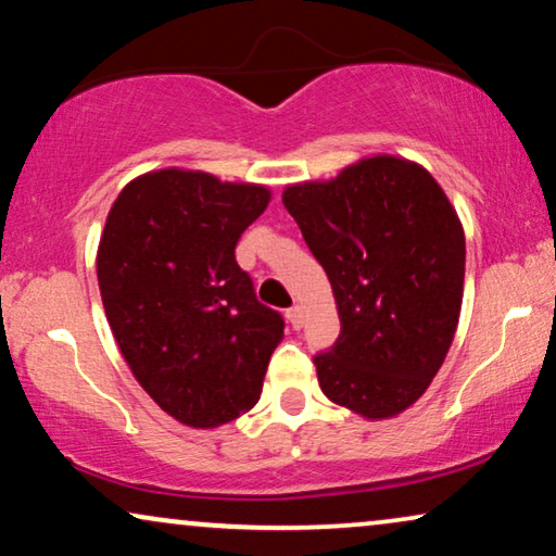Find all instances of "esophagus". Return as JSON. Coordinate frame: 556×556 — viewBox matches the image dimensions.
<instances>
[{"label":"esophagus","mask_w":556,"mask_h":556,"mask_svg":"<svg viewBox=\"0 0 556 556\" xmlns=\"http://www.w3.org/2000/svg\"><path fill=\"white\" fill-rule=\"evenodd\" d=\"M287 320H290V325L294 330L302 328V323H305V315H302L300 307H290L287 309Z\"/></svg>","instance_id":"esophagus-1"}]
</instances>
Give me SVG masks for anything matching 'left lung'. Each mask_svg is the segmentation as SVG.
I'll return each mask as SVG.
<instances>
[{
  "instance_id": "obj_1",
  "label": "left lung",
  "mask_w": 556,
  "mask_h": 556,
  "mask_svg": "<svg viewBox=\"0 0 556 556\" xmlns=\"http://www.w3.org/2000/svg\"><path fill=\"white\" fill-rule=\"evenodd\" d=\"M282 203L336 294L340 336L313 358L323 394L366 419L396 417L453 345L465 282L460 218L425 167L391 154L290 185Z\"/></svg>"
}]
</instances>
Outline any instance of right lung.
I'll list each match as a JSON object with an SVG mask.
<instances>
[{
    "label": "right lung",
    "instance_id": "add662e5",
    "mask_svg": "<svg viewBox=\"0 0 556 556\" xmlns=\"http://www.w3.org/2000/svg\"><path fill=\"white\" fill-rule=\"evenodd\" d=\"M269 198L264 185L167 167L131 180L106 216L96 274L111 332L139 387L188 427L249 412L285 336L236 264Z\"/></svg>",
    "mask_w": 556,
    "mask_h": 556
}]
</instances>
